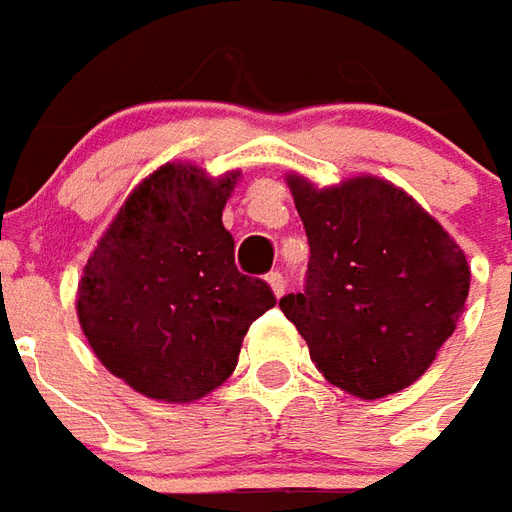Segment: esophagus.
<instances>
[{"label": "esophagus", "mask_w": 512, "mask_h": 512, "mask_svg": "<svg viewBox=\"0 0 512 512\" xmlns=\"http://www.w3.org/2000/svg\"><path fill=\"white\" fill-rule=\"evenodd\" d=\"M266 279H268V285H271V290H274L277 296H282V293H285V288H288V282H285V274H282V271H271Z\"/></svg>", "instance_id": "esophagus-1"}]
</instances>
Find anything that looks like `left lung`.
Listing matches in <instances>:
<instances>
[{"instance_id":"left-lung-1","label":"left lung","mask_w":512,"mask_h":512,"mask_svg":"<svg viewBox=\"0 0 512 512\" xmlns=\"http://www.w3.org/2000/svg\"><path fill=\"white\" fill-rule=\"evenodd\" d=\"M310 263L279 299L326 381L365 400L414 384L452 337L469 296L458 244L378 178L312 189L290 178Z\"/></svg>"}]
</instances>
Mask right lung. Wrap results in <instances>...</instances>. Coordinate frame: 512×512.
Wrapping results in <instances>:
<instances>
[{
    "label": "right lung",
    "mask_w": 512,
    "mask_h": 512,
    "mask_svg": "<svg viewBox=\"0 0 512 512\" xmlns=\"http://www.w3.org/2000/svg\"><path fill=\"white\" fill-rule=\"evenodd\" d=\"M233 178L167 164L139 183L87 260L79 323L109 373L136 392L191 403L238 365L249 326L277 304L235 266L224 230Z\"/></svg>",
    "instance_id": "obj_1"
}]
</instances>
